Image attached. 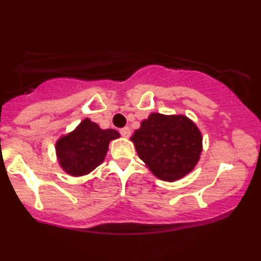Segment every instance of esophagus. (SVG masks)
<instances>
[{
  "label": "esophagus",
  "instance_id": "34e87169",
  "mask_svg": "<svg viewBox=\"0 0 261 261\" xmlns=\"http://www.w3.org/2000/svg\"><path fill=\"white\" fill-rule=\"evenodd\" d=\"M120 134L122 135L123 138H129L130 137V129H129V127H124V128H122V129H120Z\"/></svg>",
  "mask_w": 261,
  "mask_h": 261
}]
</instances>
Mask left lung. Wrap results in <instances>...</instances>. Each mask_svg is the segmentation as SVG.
<instances>
[{"label": "left lung", "mask_w": 261, "mask_h": 261, "mask_svg": "<svg viewBox=\"0 0 261 261\" xmlns=\"http://www.w3.org/2000/svg\"><path fill=\"white\" fill-rule=\"evenodd\" d=\"M139 158L155 177L174 181L194 169L202 152V135L183 115L151 114L130 138Z\"/></svg>", "instance_id": "1"}]
</instances>
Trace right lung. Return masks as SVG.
I'll use <instances>...</instances> for the list:
<instances>
[{"label":"right lung","mask_w":261,"mask_h":261,"mask_svg":"<svg viewBox=\"0 0 261 261\" xmlns=\"http://www.w3.org/2000/svg\"><path fill=\"white\" fill-rule=\"evenodd\" d=\"M120 134L114 129H101L85 119L72 133L60 138L56 145L60 166L71 176H84L101 165L109 142Z\"/></svg>","instance_id":"obj_1"}]
</instances>
